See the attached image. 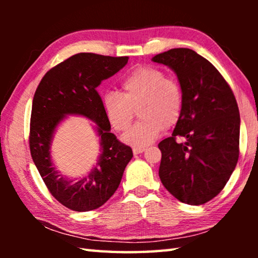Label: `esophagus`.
Returning a JSON list of instances; mask_svg holds the SVG:
<instances>
[{"instance_id":"1","label":"esophagus","mask_w":258,"mask_h":258,"mask_svg":"<svg viewBox=\"0 0 258 258\" xmlns=\"http://www.w3.org/2000/svg\"><path fill=\"white\" fill-rule=\"evenodd\" d=\"M143 151H146V148H133V154L134 155L142 154Z\"/></svg>"}]
</instances>
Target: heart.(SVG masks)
<instances>
[{
  "label": "heart",
  "instance_id": "1",
  "mask_svg": "<svg viewBox=\"0 0 258 258\" xmlns=\"http://www.w3.org/2000/svg\"><path fill=\"white\" fill-rule=\"evenodd\" d=\"M123 93H104L102 106L111 126L125 132L132 124L139 110L141 120L135 124L123 140L135 148H145L180 120L184 104L180 82L167 77L155 66H139L123 82Z\"/></svg>",
  "mask_w": 258,
  "mask_h": 258
}]
</instances>
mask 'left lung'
<instances>
[{
    "label": "left lung",
    "mask_w": 258,
    "mask_h": 258,
    "mask_svg": "<svg viewBox=\"0 0 258 258\" xmlns=\"http://www.w3.org/2000/svg\"><path fill=\"white\" fill-rule=\"evenodd\" d=\"M175 72L184 94L172 137L159 142V177L177 200L203 205L220 194L239 158L240 115L228 82L194 50L172 49L152 58ZM177 136L186 141L176 142Z\"/></svg>",
    "instance_id": "left-lung-1"
}]
</instances>
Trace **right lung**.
Returning <instances> with one entry per match:
<instances>
[{
  "instance_id": "add662e5",
  "label": "right lung",
  "mask_w": 258,
  "mask_h": 258,
  "mask_svg": "<svg viewBox=\"0 0 258 258\" xmlns=\"http://www.w3.org/2000/svg\"><path fill=\"white\" fill-rule=\"evenodd\" d=\"M128 56L77 53L47 72L34 94L29 127L30 155L50 194L72 211L97 209L115 194L126 165L132 159L131 147L110 133L97 87L119 72ZM66 114L85 115L97 124L100 154L96 167L78 180L61 176L50 160L49 145L54 130Z\"/></svg>"
}]
</instances>
